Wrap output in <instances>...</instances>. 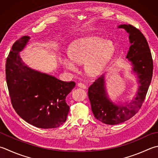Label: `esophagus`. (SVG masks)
I'll return each mask as SVG.
<instances>
[{"label": "esophagus", "instance_id": "1", "mask_svg": "<svg viewBox=\"0 0 158 158\" xmlns=\"http://www.w3.org/2000/svg\"><path fill=\"white\" fill-rule=\"evenodd\" d=\"M78 87H79L80 88H82V89L87 88V86H86L85 84H83V83H82V82H78Z\"/></svg>", "mask_w": 158, "mask_h": 158}]
</instances>
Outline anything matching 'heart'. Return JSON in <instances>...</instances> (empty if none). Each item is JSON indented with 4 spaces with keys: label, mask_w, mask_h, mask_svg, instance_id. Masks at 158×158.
I'll list each match as a JSON object with an SVG mask.
<instances>
[{
    "label": "heart",
    "mask_w": 158,
    "mask_h": 158,
    "mask_svg": "<svg viewBox=\"0 0 158 158\" xmlns=\"http://www.w3.org/2000/svg\"><path fill=\"white\" fill-rule=\"evenodd\" d=\"M115 50L112 41L92 35L74 41L71 46L69 55L62 56L60 60L64 68L72 71L78 69L76 63L85 62L86 71L91 76H98L108 66Z\"/></svg>",
    "instance_id": "1"
}]
</instances>
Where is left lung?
Returning a JSON list of instances; mask_svg holds the SVG:
<instances>
[{
	"instance_id": "obj_1",
	"label": "left lung",
	"mask_w": 158,
	"mask_h": 158,
	"mask_svg": "<svg viewBox=\"0 0 158 158\" xmlns=\"http://www.w3.org/2000/svg\"><path fill=\"white\" fill-rule=\"evenodd\" d=\"M118 28L124 29L129 34L131 46L126 58L131 63L133 72L138 76L140 85L135 99L130 103L120 105L113 103L107 97L104 75L98 78L89 87L88 96L95 118L102 123L111 125L124 123L138 112L147 94L153 69L149 46L142 32L131 25H121Z\"/></svg>"
}]
</instances>
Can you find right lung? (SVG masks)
<instances>
[{
    "mask_svg": "<svg viewBox=\"0 0 158 158\" xmlns=\"http://www.w3.org/2000/svg\"><path fill=\"white\" fill-rule=\"evenodd\" d=\"M22 36L14 43L7 58L5 74L11 105L20 118L41 129H52L67 120L69 106L66 97L76 83L64 82L29 68L19 52L29 40Z\"/></svg>",
    "mask_w": 158,
    "mask_h": 158,
    "instance_id": "add662e5",
    "label": "right lung"
}]
</instances>
